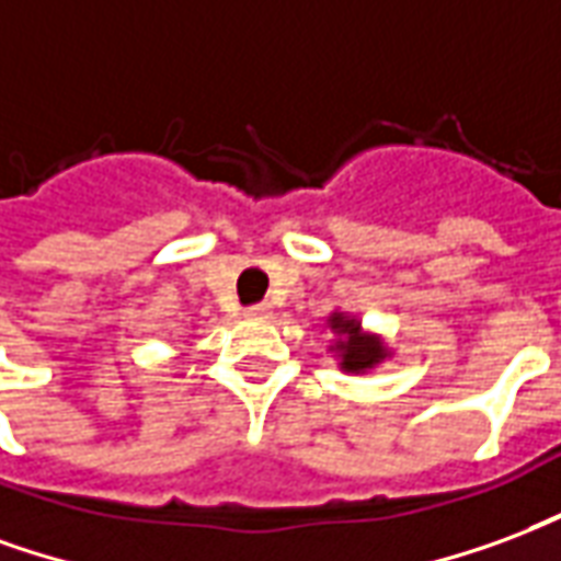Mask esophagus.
<instances>
[{
  "instance_id": "esophagus-1",
  "label": "esophagus",
  "mask_w": 561,
  "mask_h": 561,
  "mask_svg": "<svg viewBox=\"0 0 561 561\" xmlns=\"http://www.w3.org/2000/svg\"><path fill=\"white\" fill-rule=\"evenodd\" d=\"M251 320H268V313H272V308L268 305H251V308L244 310Z\"/></svg>"
}]
</instances>
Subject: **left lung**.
Here are the masks:
<instances>
[{"mask_svg":"<svg viewBox=\"0 0 561 561\" xmlns=\"http://www.w3.org/2000/svg\"><path fill=\"white\" fill-rule=\"evenodd\" d=\"M331 329L341 334L343 341H337V350H341V367L343 370H367V367L379 365L386 358V346L379 343V337H370V334H362V325L355 320H346L343 313H334L331 317Z\"/></svg>","mask_w":561,"mask_h":561,"instance_id":"1","label":"left lung"}]
</instances>
